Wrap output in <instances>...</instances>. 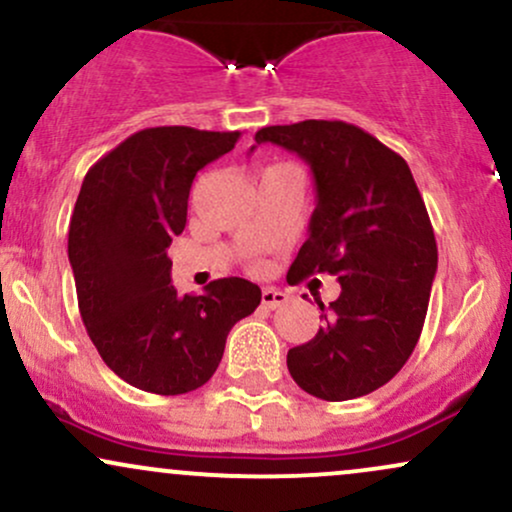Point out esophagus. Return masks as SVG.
I'll return each mask as SVG.
<instances>
[{"instance_id":"obj_1","label":"esophagus","mask_w":512,"mask_h":512,"mask_svg":"<svg viewBox=\"0 0 512 512\" xmlns=\"http://www.w3.org/2000/svg\"><path fill=\"white\" fill-rule=\"evenodd\" d=\"M289 301V293L284 291H276V289H264L262 291V305L264 308H279Z\"/></svg>"}]
</instances>
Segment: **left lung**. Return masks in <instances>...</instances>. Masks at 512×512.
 <instances>
[{
  "label": "left lung",
  "mask_w": 512,
  "mask_h": 512,
  "mask_svg": "<svg viewBox=\"0 0 512 512\" xmlns=\"http://www.w3.org/2000/svg\"><path fill=\"white\" fill-rule=\"evenodd\" d=\"M255 142L293 151L315 175L310 236L289 276L332 274L337 301L325 325L286 356L308 395L344 402L378 390L402 370L424 330L438 248L431 219L402 156L342 120L262 127Z\"/></svg>",
  "instance_id": "1"
}]
</instances>
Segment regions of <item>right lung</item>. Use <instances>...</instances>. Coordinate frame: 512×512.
Listing matches in <instances>:
<instances>
[{
    "mask_svg": "<svg viewBox=\"0 0 512 512\" xmlns=\"http://www.w3.org/2000/svg\"><path fill=\"white\" fill-rule=\"evenodd\" d=\"M240 132L149 127L88 168L69 221L79 313L105 366L154 395H185L219 368L226 337L262 291L240 276L204 296H178L168 245L187 223L197 170L228 154Z\"/></svg>",
    "mask_w": 512,
    "mask_h": 512,
    "instance_id": "right-lung-1",
    "label": "right lung"
}]
</instances>
